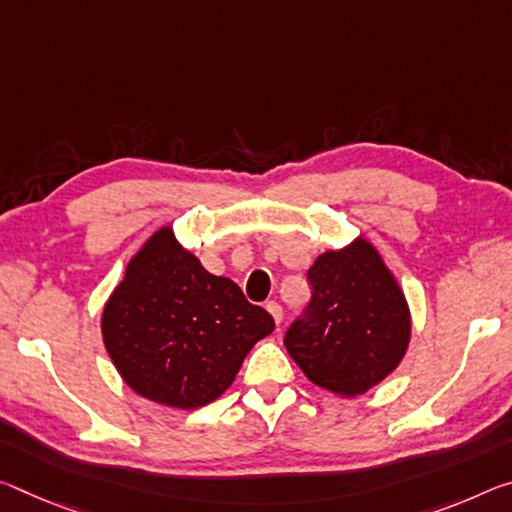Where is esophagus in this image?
<instances>
[{
	"label": "esophagus",
	"instance_id": "esophagus-1",
	"mask_svg": "<svg viewBox=\"0 0 512 512\" xmlns=\"http://www.w3.org/2000/svg\"><path fill=\"white\" fill-rule=\"evenodd\" d=\"M266 310H269V314L273 316V321L278 323H282V307H280V303H275V300H269V303H266Z\"/></svg>",
	"mask_w": 512,
	"mask_h": 512
}]
</instances>
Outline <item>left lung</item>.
Masks as SVG:
<instances>
[{
  "label": "left lung",
  "instance_id": "obj_1",
  "mask_svg": "<svg viewBox=\"0 0 512 512\" xmlns=\"http://www.w3.org/2000/svg\"><path fill=\"white\" fill-rule=\"evenodd\" d=\"M312 298L285 346L314 385L364 394L396 369L410 342L403 291L367 241L323 253L307 271Z\"/></svg>",
  "mask_w": 512,
  "mask_h": 512
}]
</instances>
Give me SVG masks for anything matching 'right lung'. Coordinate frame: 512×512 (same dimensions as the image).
Returning <instances> with one entry per match:
<instances>
[{
	"instance_id": "right-lung-1",
	"label": "right lung",
	"mask_w": 512,
	"mask_h": 512,
	"mask_svg": "<svg viewBox=\"0 0 512 512\" xmlns=\"http://www.w3.org/2000/svg\"><path fill=\"white\" fill-rule=\"evenodd\" d=\"M273 328L264 307L248 303L230 278L202 269L170 227L129 262L102 316L104 346L125 383L184 410L218 399Z\"/></svg>"
}]
</instances>
